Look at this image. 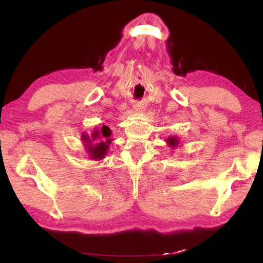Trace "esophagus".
Segmentation results:
<instances>
[{"mask_svg": "<svg viewBox=\"0 0 263 263\" xmlns=\"http://www.w3.org/2000/svg\"><path fill=\"white\" fill-rule=\"evenodd\" d=\"M133 110H135L136 112H142V111H144V106L137 104V105L133 106Z\"/></svg>", "mask_w": 263, "mask_h": 263, "instance_id": "34e87169", "label": "esophagus"}]
</instances>
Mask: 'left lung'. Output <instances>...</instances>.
Segmentation results:
<instances>
[{
  "label": "left lung",
  "mask_w": 263,
  "mask_h": 263,
  "mask_svg": "<svg viewBox=\"0 0 263 263\" xmlns=\"http://www.w3.org/2000/svg\"><path fill=\"white\" fill-rule=\"evenodd\" d=\"M166 142H167V145L169 146V147L174 149L180 145V139H179V137H176V136H171V137L167 138Z\"/></svg>",
  "instance_id": "1"
}]
</instances>
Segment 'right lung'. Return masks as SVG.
Wrapping results in <instances>:
<instances>
[{"mask_svg": "<svg viewBox=\"0 0 263 263\" xmlns=\"http://www.w3.org/2000/svg\"><path fill=\"white\" fill-rule=\"evenodd\" d=\"M111 133H112V131L106 125H103L100 128L95 127L90 136L87 135V133H82L81 140L83 141L89 159L96 161V160H102L105 158L109 149V145L112 141V139H110Z\"/></svg>", "mask_w": 263, "mask_h": 263, "instance_id": "obj_1", "label": "right lung"}]
</instances>
